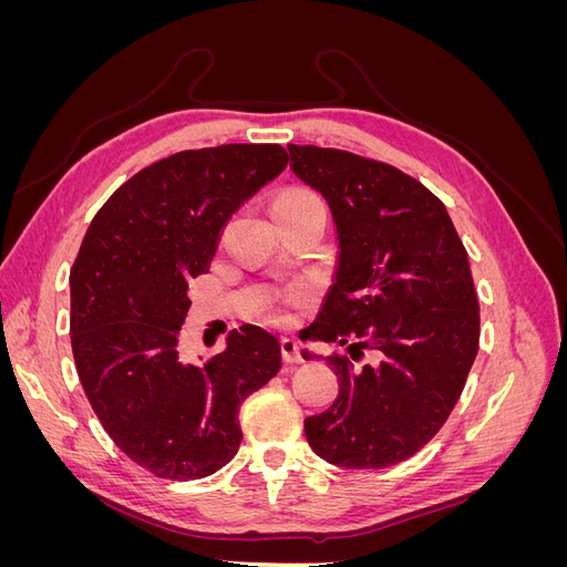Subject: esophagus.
I'll list each match as a JSON object with an SVG mask.
<instances>
[{
  "label": "esophagus",
  "mask_w": 567,
  "mask_h": 567,
  "mask_svg": "<svg viewBox=\"0 0 567 567\" xmlns=\"http://www.w3.org/2000/svg\"><path fill=\"white\" fill-rule=\"evenodd\" d=\"M281 357H284L286 364H298V362H302L300 348H298V342H296L293 338H281Z\"/></svg>",
  "instance_id": "34e87169"
}]
</instances>
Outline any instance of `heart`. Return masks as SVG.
<instances>
[{
    "label": "heart",
    "mask_w": 567,
    "mask_h": 567,
    "mask_svg": "<svg viewBox=\"0 0 567 567\" xmlns=\"http://www.w3.org/2000/svg\"><path fill=\"white\" fill-rule=\"evenodd\" d=\"M286 196H288V198H305V196H312V194H307V192H288V194H284L281 198H286ZM298 298H300V293H296V296L290 298L288 302H296ZM274 319H277V321H281V323H284V321H288V312H286V310L274 312Z\"/></svg>",
    "instance_id": "heart-1"
}]
</instances>
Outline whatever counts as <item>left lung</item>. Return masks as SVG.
<instances>
[{"label":"left lung","mask_w":567,"mask_h":567,"mask_svg":"<svg viewBox=\"0 0 567 567\" xmlns=\"http://www.w3.org/2000/svg\"><path fill=\"white\" fill-rule=\"evenodd\" d=\"M288 153L293 175L329 203L338 241L333 284L305 340L353 357H326L340 390L305 419V435L333 466L388 468L437 435L475 362L468 255L444 203L398 167L338 148ZM362 349L374 359L354 365Z\"/></svg>","instance_id":"obj_1"}]
</instances>
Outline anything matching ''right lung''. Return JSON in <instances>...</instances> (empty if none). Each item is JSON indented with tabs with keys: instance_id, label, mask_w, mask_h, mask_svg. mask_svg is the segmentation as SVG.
<instances>
[{
	"instance_id": "obj_1",
	"label": "right lung",
	"mask_w": 567,
	"mask_h": 567,
	"mask_svg": "<svg viewBox=\"0 0 567 567\" xmlns=\"http://www.w3.org/2000/svg\"><path fill=\"white\" fill-rule=\"evenodd\" d=\"M279 144L179 151L104 203L71 269V342L104 431L167 480L208 477L241 444L238 409L281 369L274 333L246 323L203 364L177 350L188 284L210 269L227 219L279 177Z\"/></svg>"
}]
</instances>
